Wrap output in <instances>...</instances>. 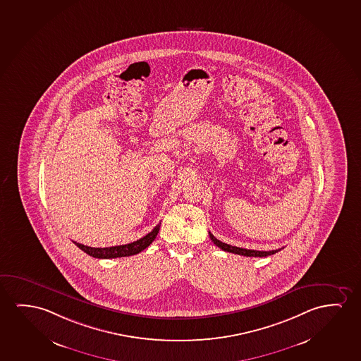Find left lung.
Wrapping results in <instances>:
<instances>
[{
    "label": "left lung",
    "mask_w": 361,
    "mask_h": 361,
    "mask_svg": "<svg viewBox=\"0 0 361 361\" xmlns=\"http://www.w3.org/2000/svg\"><path fill=\"white\" fill-rule=\"evenodd\" d=\"M209 236H210V239H212L214 244L216 245V246L220 247V249L224 250V251H226V252H231V254L243 255V256H247V257H266V256H269V255H274L276 254V252H279V250H272V251H257V250L241 249V247H236V246H231V245L221 243V241L216 239L212 233H209Z\"/></svg>",
    "instance_id": "8db88e82"
}]
</instances>
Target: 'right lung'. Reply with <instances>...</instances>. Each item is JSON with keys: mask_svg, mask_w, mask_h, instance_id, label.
Returning <instances> with one entry per match:
<instances>
[{"mask_svg": "<svg viewBox=\"0 0 361 361\" xmlns=\"http://www.w3.org/2000/svg\"><path fill=\"white\" fill-rule=\"evenodd\" d=\"M159 226L161 223L158 224L157 226H154L151 233H148L146 236H143L137 241H133L131 244L120 245V246H111V247H90V246H85V245L79 244L73 241L74 244L82 250L84 252L90 255L95 259H116V257H127V256H133V255L140 254L142 250L148 247L149 245L152 244L153 240L156 239L158 231H159Z\"/></svg>", "mask_w": 361, "mask_h": 361, "instance_id": "right-lung-1", "label": "right lung"}]
</instances>
